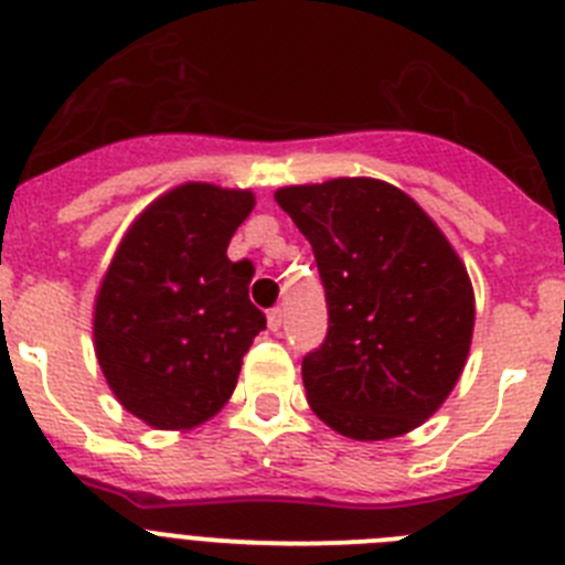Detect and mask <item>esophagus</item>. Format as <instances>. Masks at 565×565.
I'll return each mask as SVG.
<instances>
[{
    "instance_id": "obj_1",
    "label": "esophagus",
    "mask_w": 565,
    "mask_h": 565,
    "mask_svg": "<svg viewBox=\"0 0 565 565\" xmlns=\"http://www.w3.org/2000/svg\"><path fill=\"white\" fill-rule=\"evenodd\" d=\"M279 328H282V310L271 308L268 310V330H271V333H279Z\"/></svg>"
}]
</instances>
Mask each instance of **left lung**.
Listing matches in <instances>:
<instances>
[{"mask_svg":"<svg viewBox=\"0 0 565 565\" xmlns=\"http://www.w3.org/2000/svg\"><path fill=\"white\" fill-rule=\"evenodd\" d=\"M308 237L328 335L302 359L319 420L350 439H392L457 386L473 339V288L439 226L403 190L333 179L274 193Z\"/></svg>","mask_w":565,"mask_h":565,"instance_id":"left-lung-1","label":"left lung"}]
</instances>
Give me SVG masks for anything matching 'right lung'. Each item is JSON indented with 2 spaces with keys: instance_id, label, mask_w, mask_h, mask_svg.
<instances>
[{
  "instance_id": "obj_1",
  "label": "right lung",
  "mask_w": 565,
  "mask_h": 565,
  "mask_svg": "<svg viewBox=\"0 0 565 565\" xmlns=\"http://www.w3.org/2000/svg\"><path fill=\"white\" fill-rule=\"evenodd\" d=\"M255 195L190 181L126 232L95 299V353L117 401L153 428L181 431L235 392L263 310L252 263L226 257Z\"/></svg>"
}]
</instances>
